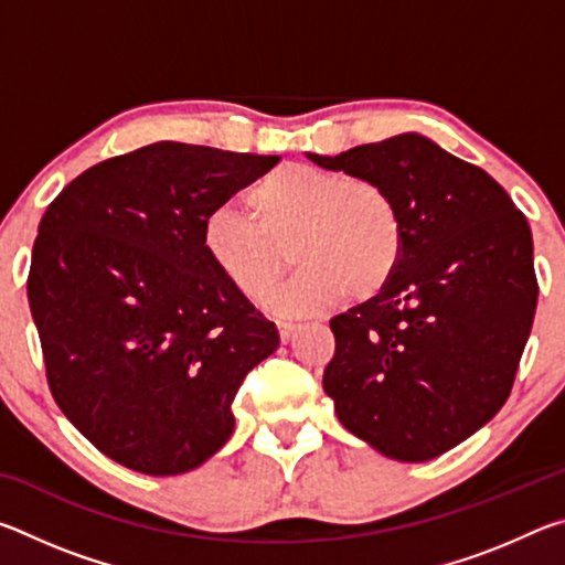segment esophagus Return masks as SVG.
Instances as JSON below:
<instances>
[{
    "mask_svg": "<svg viewBox=\"0 0 565 565\" xmlns=\"http://www.w3.org/2000/svg\"><path fill=\"white\" fill-rule=\"evenodd\" d=\"M301 331V323H294V321H279V333H281V341L289 343L296 339V333Z\"/></svg>",
    "mask_w": 565,
    "mask_h": 565,
    "instance_id": "obj_1",
    "label": "esophagus"
}]
</instances>
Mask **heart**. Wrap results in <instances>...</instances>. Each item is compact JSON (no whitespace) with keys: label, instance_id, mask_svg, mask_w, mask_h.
<instances>
[{"label":"heart","instance_id":"b5f03b06","mask_svg":"<svg viewBox=\"0 0 565 565\" xmlns=\"http://www.w3.org/2000/svg\"><path fill=\"white\" fill-rule=\"evenodd\" d=\"M246 216L218 206L204 218L202 244L224 279L248 299H262L279 279L289 246L301 266L271 294V309L311 317L384 291L404 256V222L388 191L369 179L286 164L246 196Z\"/></svg>","mask_w":565,"mask_h":565}]
</instances>
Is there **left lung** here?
Masks as SVG:
<instances>
[{"mask_svg":"<svg viewBox=\"0 0 565 565\" xmlns=\"http://www.w3.org/2000/svg\"><path fill=\"white\" fill-rule=\"evenodd\" d=\"M306 157L376 181L404 222L394 279L331 319L337 351L323 391L379 454L431 461L511 394L539 301L531 226L499 181L424 134Z\"/></svg>","mask_w":565,"mask_h":565,"instance_id":"1","label":"left lung"}]
</instances>
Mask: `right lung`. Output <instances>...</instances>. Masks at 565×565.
<instances>
[{
  "mask_svg": "<svg viewBox=\"0 0 565 565\" xmlns=\"http://www.w3.org/2000/svg\"><path fill=\"white\" fill-rule=\"evenodd\" d=\"M276 161L157 141L46 206L26 279L46 381L111 461L177 476L232 438L236 391L279 331L214 269L202 226Z\"/></svg>",
  "mask_w": 565,
  "mask_h": 565,
  "instance_id": "1",
  "label": "right lung"
}]
</instances>
